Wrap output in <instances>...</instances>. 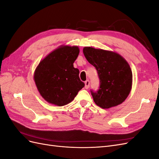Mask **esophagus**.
Wrapping results in <instances>:
<instances>
[{
	"instance_id": "34e87169",
	"label": "esophagus",
	"mask_w": 159,
	"mask_h": 159,
	"mask_svg": "<svg viewBox=\"0 0 159 159\" xmlns=\"http://www.w3.org/2000/svg\"><path fill=\"white\" fill-rule=\"evenodd\" d=\"M89 88V81L87 80L85 81V88L88 89Z\"/></svg>"
}]
</instances>
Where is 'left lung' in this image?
<instances>
[{"label": "left lung", "mask_w": 159, "mask_h": 159, "mask_svg": "<svg viewBox=\"0 0 159 159\" xmlns=\"http://www.w3.org/2000/svg\"><path fill=\"white\" fill-rule=\"evenodd\" d=\"M85 58L98 71L100 80L97 92L91 91L94 102L109 109L122 103L131 90L133 74L128 62L117 53L84 47Z\"/></svg>", "instance_id": "obj_1"}]
</instances>
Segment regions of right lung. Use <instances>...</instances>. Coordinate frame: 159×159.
<instances>
[{
	"instance_id": "add662e5",
	"label": "right lung",
	"mask_w": 159,
	"mask_h": 159,
	"mask_svg": "<svg viewBox=\"0 0 159 159\" xmlns=\"http://www.w3.org/2000/svg\"><path fill=\"white\" fill-rule=\"evenodd\" d=\"M80 53L78 46H60L40 61L34 74L37 89L49 103L63 106L72 102L84 87L74 62Z\"/></svg>"
}]
</instances>
